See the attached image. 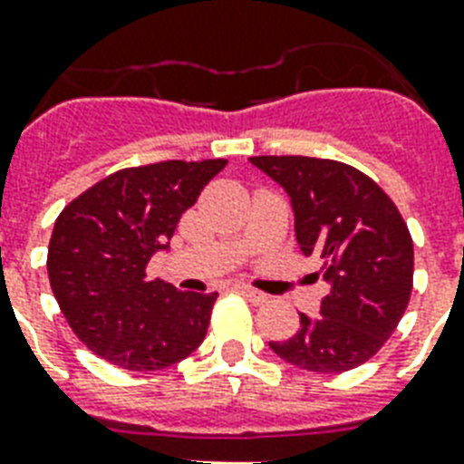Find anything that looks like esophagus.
I'll use <instances>...</instances> for the list:
<instances>
[{
    "label": "esophagus",
    "mask_w": 464,
    "mask_h": 464,
    "mask_svg": "<svg viewBox=\"0 0 464 464\" xmlns=\"http://www.w3.org/2000/svg\"><path fill=\"white\" fill-rule=\"evenodd\" d=\"M236 289H238L243 296L250 298V301H253V304H257V305L267 301V294H262V291L253 289V286H247V284H236Z\"/></svg>",
    "instance_id": "1"
}]
</instances>
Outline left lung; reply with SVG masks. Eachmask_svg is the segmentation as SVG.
Returning <instances> with one entry per match:
<instances>
[{
    "mask_svg": "<svg viewBox=\"0 0 464 464\" xmlns=\"http://www.w3.org/2000/svg\"><path fill=\"white\" fill-rule=\"evenodd\" d=\"M253 166L286 189L298 250L323 262L330 294L320 317L301 313V330L269 342L279 359L313 373L366 363L395 332L411 296L414 246L402 214L356 168L310 156H253Z\"/></svg>",
    "mask_w": 464,
    "mask_h": 464,
    "instance_id": "obj_1",
    "label": "left lung"
}]
</instances>
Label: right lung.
Instances as JSON below:
<instances>
[{
	"mask_svg": "<svg viewBox=\"0 0 464 464\" xmlns=\"http://www.w3.org/2000/svg\"><path fill=\"white\" fill-rule=\"evenodd\" d=\"M226 159L122 168L72 199L54 221L47 276L69 327L127 371H160L195 352L218 294L149 282L147 265Z\"/></svg>",
	"mask_w": 464,
	"mask_h": 464,
	"instance_id": "add662e5",
	"label": "right lung"
}]
</instances>
